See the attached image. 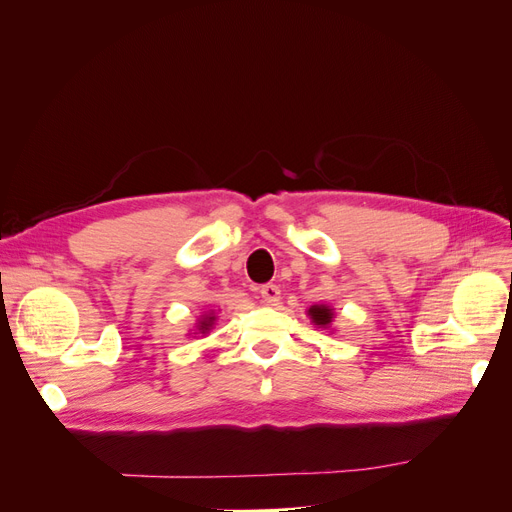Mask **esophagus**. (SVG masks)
Returning <instances> with one entry per match:
<instances>
[{
    "label": "esophagus",
    "mask_w": 512,
    "mask_h": 512,
    "mask_svg": "<svg viewBox=\"0 0 512 512\" xmlns=\"http://www.w3.org/2000/svg\"><path fill=\"white\" fill-rule=\"evenodd\" d=\"M280 286H275V284H265V286H260V297L265 299L269 305H275L277 301H280Z\"/></svg>",
    "instance_id": "34e87169"
}]
</instances>
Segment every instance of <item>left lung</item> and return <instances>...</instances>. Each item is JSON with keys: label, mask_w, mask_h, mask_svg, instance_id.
<instances>
[{"label": "left lung", "mask_w": 512, "mask_h": 512, "mask_svg": "<svg viewBox=\"0 0 512 512\" xmlns=\"http://www.w3.org/2000/svg\"><path fill=\"white\" fill-rule=\"evenodd\" d=\"M309 318H312V322L314 324H318V327H322V329H327L329 324L333 322V309L329 307V305H312L309 307Z\"/></svg>", "instance_id": "1"}]
</instances>
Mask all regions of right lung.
Masks as SVG:
<instances>
[{"label":"right lung","mask_w":512,"mask_h":512,"mask_svg":"<svg viewBox=\"0 0 512 512\" xmlns=\"http://www.w3.org/2000/svg\"><path fill=\"white\" fill-rule=\"evenodd\" d=\"M213 322H215V316L213 314H205L203 318L198 320V324H196V329L200 331V333H207L211 327H213Z\"/></svg>","instance_id":"obj_1"}]
</instances>
